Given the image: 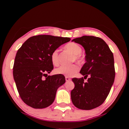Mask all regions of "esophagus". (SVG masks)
Here are the masks:
<instances>
[{
	"mask_svg": "<svg viewBox=\"0 0 129 129\" xmlns=\"http://www.w3.org/2000/svg\"><path fill=\"white\" fill-rule=\"evenodd\" d=\"M65 80H66L67 81H69L71 80V79L69 77H65Z\"/></svg>",
	"mask_w": 129,
	"mask_h": 129,
	"instance_id": "34e87169",
	"label": "esophagus"
}]
</instances>
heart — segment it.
I'll list each match as a JSON object with an SVG mask.
<instances>
[{"instance_id":"obj_1","label":"heart","mask_w":129,"mask_h":129,"mask_svg":"<svg viewBox=\"0 0 129 129\" xmlns=\"http://www.w3.org/2000/svg\"><path fill=\"white\" fill-rule=\"evenodd\" d=\"M67 49L75 54L76 59H80L79 54L81 53L82 49L79 45L75 43H70L66 45ZM51 59L52 64L54 65H57L59 63L58 60V50H54L51 55ZM79 70V66L77 64L72 65H62L56 69V72L60 75H63L67 77H71L75 75Z\"/></svg>"}]
</instances>
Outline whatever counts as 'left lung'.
Listing matches in <instances>:
<instances>
[{
	"label": "left lung",
	"mask_w": 129,
	"mask_h": 129,
	"mask_svg": "<svg viewBox=\"0 0 129 129\" xmlns=\"http://www.w3.org/2000/svg\"><path fill=\"white\" fill-rule=\"evenodd\" d=\"M72 41L79 44L85 51L86 62L80 73L87 77L73 78L75 88L71 91V100L76 108L91 110L103 103L112 88L115 78L113 54L102 39L83 36Z\"/></svg>",
	"instance_id": "obj_1"
}]
</instances>
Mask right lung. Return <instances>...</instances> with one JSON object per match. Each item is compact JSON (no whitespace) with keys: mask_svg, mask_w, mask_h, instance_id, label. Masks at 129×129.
I'll return each mask as SVG.
<instances>
[{"mask_svg":"<svg viewBox=\"0 0 129 129\" xmlns=\"http://www.w3.org/2000/svg\"><path fill=\"white\" fill-rule=\"evenodd\" d=\"M70 40L69 38L45 35L34 36L17 51L13 76L20 97L27 105L43 109L53 102L57 90L65 82V78L60 74L47 76L53 69L51 55Z\"/></svg>","mask_w":129,"mask_h":129,"instance_id":"1","label":"right lung"}]
</instances>
